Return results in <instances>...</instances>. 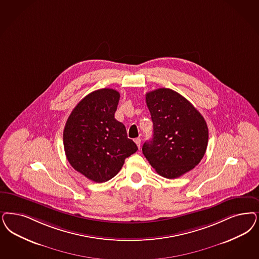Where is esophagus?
I'll list each match as a JSON object with an SVG mask.
<instances>
[{
  "instance_id": "1",
  "label": "esophagus",
  "mask_w": 259,
  "mask_h": 259,
  "mask_svg": "<svg viewBox=\"0 0 259 259\" xmlns=\"http://www.w3.org/2000/svg\"><path fill=\"white\" fill-rule=\"evenodd\" d=\"M141 139L140 138H137V139H135V143H136V144L138 145V147L140 148V146H141Z\"/></svg>"
}]
</instances>
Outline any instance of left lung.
Returning <instances> with one entry per match:
<instances>
[{"label":"left lung","instance_id":"8db88e82","mask_svg":"<svg viewBox=\"0 0 259 259\" xmlns=\"http://www.w3.org/2000/svg\"><path fill=\"white\" fill-rule=\"evenodd\" d=\"M153 121V138L144 143L143 155L156 172L178 178L203 159L208 129L205 118L187 98L167 88L145 96Z\"/></svg>","mask_w":259,"mask_h":259}]
</instances>
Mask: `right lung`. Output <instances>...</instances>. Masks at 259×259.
Here are the masks:
<instances>
[{"label":"right lung","instance_id":"1","mask_svg":"<svg viewBox=\"0 0 259 259\" xmlns=\"http://www.w3.org/2000/svg\"><path fill=\"white\" fill-rule=\"evenodd\" d=\"M119 93L99 89L74 107L64 128L63 143L71 166L96 183L115 177L125 159L138 150L126 128L115 118Z\"/></svg>","mask_w":259,"mask_h":259}]
</instances>
